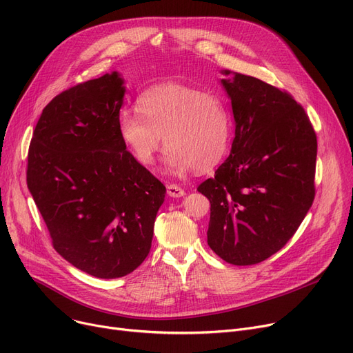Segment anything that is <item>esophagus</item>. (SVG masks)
I'll return each instance as SVG.
<instances>
[{"label": "esophagus", "mask_w": 353, "mask_h": 353, "mask_svg": "<svg viewBox=\"0 0 353 353\" xmlns=\"http://www.w3.org/2000/svg\"><path fill=\"white\" fill-rule=\"evenodd\" d=\"M167 194L170 197H181L186 194V192H184L180 186H177V184H169V186H167Z\"/></svg>", "instance_id": "1"}]
</instances>
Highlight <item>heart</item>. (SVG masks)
Returning <instances> with one entry per match:
<instances>
[{
  "label": "heart",
  "instance_id": "1",
  "mask_svg": "<svg viewBox=\"0 0 353 353\" xmlns=\"http://www.w3.org/2000/svg\"><path fill=\"white\" fill-rule=\"evenodd\" d=\"M119 136L143 165H150L163 136L165 163L174 173L209 172L225 156L230 136L228 108L219 96L179 83L148 87L137 108L117 116Z\"/></svg>",
  "mask_w": 353,
  "mask_h": 353
}]
</instances>
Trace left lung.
<instances>
[{
	"mask_svg": "<svg viewBox=\"0 0 353 353\" xmlns=\"http://www.w3.org/2000/svg\"><path fill=\"white\" fill-rule=\"evenodd\" d=\"M221 83L236 136L230 156L197 190L210 201V249L246 266L279 252L309 212L318 140L305 108L286 90L239 72Z\"/></svg>",
	"mask_w": 353,
	"mask_h": 353,
	"instance_id": "1",
	"label": "left lung"
}]
</instances>
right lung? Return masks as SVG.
I'll return each mask as SVG.
<instances>
[{
    "label": "right lung",
    "mask_w": 353,
    "mask_h": 353,
    "mask_svg": "<svg viewBox=\"0 0 353 353\" xmlns=\"http://www.w3.org/2000/svg\"><path fill=\"white\" fill-rule=\"evenodd\" d=\"M123 96L117 72L60 92L37 121L27 157V186L52 248L100 279L144 262L165 194L119 136Z\"/></svg>",
    "instance_id": "right-lung-1"
}]
</instances>
